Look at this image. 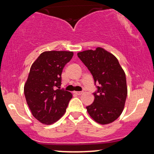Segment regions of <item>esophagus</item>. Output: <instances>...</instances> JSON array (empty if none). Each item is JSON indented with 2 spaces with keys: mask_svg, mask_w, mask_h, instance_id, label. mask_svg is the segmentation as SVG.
<instances>
[{
  "mask_svg": "<svg viewBox=\"0 0 154 154\" xmlns=\"http://www.w3.org/2000/svg\"><path fill=\"white\" fill-rule=\"evenodd\" d=\"M74 93H75V94H76V95H82V93H83V92L82 91H80V92H74Z\"/></svg>",
  "mask_w": 154,
  "mask_h": 154,
  "instance_id": "obj_1",
  "label": "esophagus"
}]
</instances>
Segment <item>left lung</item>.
I'll return each instance as SVG.
<instances>
[{"label": "left lung", "instance_id": "1", "mask_svg": "<svg viewBox=\"0 0 154 154\" xmlns=\"http://www.w3.org/2000/svg\"><path fill=\"white\" fill-rule=\"evenodd\" d=\"M94 79L97 91L94 102L86 107L96 122L106 125L121 115L128 95L126 76L119 61L102 48L77 54Z\"/></svg>", "mask_w": 154, "mask_h": 154}]
</instances>
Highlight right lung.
Masks as SVG:
<instances>
[{
	"mask_svg": "<svg viewBox=\"0 0 154 154\" xmlns=\"http://www.w3.org/2000/svg\"><path fill=\"white\" fill-rule=\"evenodd\" d=\"M73 52L45 51L32 65L24 92L32 114L40 122L51 125L66 112L72 94L60 89L61 73Z\"/></svg>",
	"mask_w": 154,
	"mask_h": 154,
	"instance_id": "right-lung-1",
	"label": "right lung"
}]
</instances>
